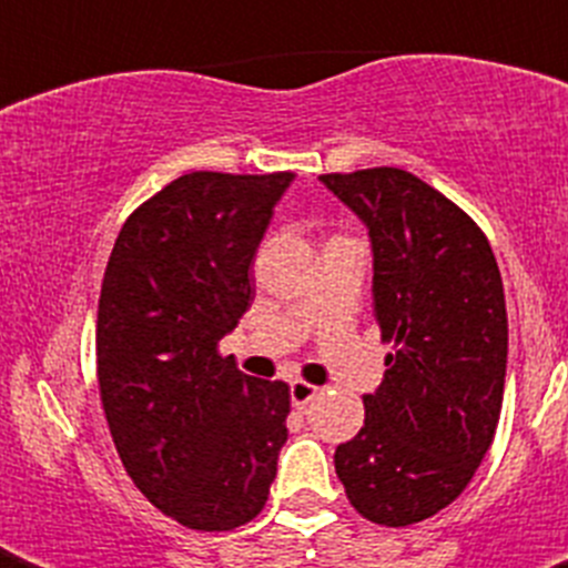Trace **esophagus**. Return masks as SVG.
I'll list each match as a JSON object with an SVG mask.
<instances>
[{
	"label": "esophagus",
	"mask_w": 568,
	"mask_h": 568,
	"mask_svg": "<svg viewBox=\"0 0 568 568\" xmlns=\"http://www.w3.org/2000/svg\"><path fill=\"white\" fill-rule=\"evenodd\" d=\"M288 395H292V406L294 409H306V406L318 397V386H312V383H303V379H294L292 386H288Z\"/></svg>",
	"instance_id": "34e87169"
}]
</instances>
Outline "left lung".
<instances>
[{"mask_svg":"<svg viewBox=\"0 0 568 568\" xmlns=\"http://www.w3.org/2000/svg\"><path fill=\"white\" fill-rule=\"evenodd\" d=\"M365 223L386 377L336 475L368 521L404 528L448 507L493 445L507 377V306L493 247L448 196L397 168L327 173Z\"/></svg>","mask_w":568,"mask_h":568,"instance_id":"left-lung-1","label":"left lung"}]
</instances>
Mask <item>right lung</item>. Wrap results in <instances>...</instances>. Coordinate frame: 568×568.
I'll return each mask as SVG.
<instances>
[{
    "label": "right lung",
    "mask_w": 568,
    "mask_h": 568,
    "mask_svg": "<svg viewBox=\"0 0 568 568\" xmlns=\"http://www.w3.org/2000/svg\"><path fill=\"white\" fill-rule=\"evenodd\" d=\"M294 173L196 171L132 212L102 276L97 377L132 484L194 530L256 519L288 439V386L217 342L250 310V265Z\"/></svg>",
    "instance_id": "add662e5"
}]
</instances>
